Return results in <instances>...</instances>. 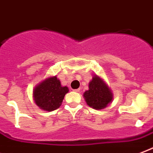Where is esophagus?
<instances>
[{
    "label": "esophagus",
    "instance_id": "34e87169",
    "mask_svg": "<svg viewBox=\"0 0 153 153\" xmlns=\"http://www.w3.org/2000/svg\"><path fill=\"white\" fill-rule=\"evenodd\" d=\"M73 91H75V92H76V93H79L80 91V88H77V89H73Z\"/></svg>",
    "mask_w": 153,
    "mask_h": 153
}]
</instances>
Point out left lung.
<instances>
[{
    "label": "left lung",
    "instance_id": "8db88e82",
    "mask_svg": "<svg viewBox=\"0 0 153 153\" xmlns=\"http://www.w3.org/2000/svg\"><path fill=\"white\" fill-rule=\"evenodd\" d=\"M88 88L89 89L84 93V97L90 107L102 109L112 101V93L100 77L95 76L90 81Z\"/></svg>",
    "mask_w": 153,
    "mask_h": 153
}]
</instances>
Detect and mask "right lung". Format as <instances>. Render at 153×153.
I'll return each mask as SVG.
<instances>
[{
    "instance_id": "1",
    "label": "right lung",
    "mask_w": 153,
    "mask_h": 153,
    "mask_svg": "<svg viewBox=\"0 0 153 153\" xmlns=\"http://www.w3.org/2000/svg\"><path fill=\"white\" fill-rule=\"evenodd\" d=\"M68 92V88L62 87L56 76H53L42 81L35 88L34 100L41 108L51 112L60 107Z\"/></svg>"
}]
</instances>
